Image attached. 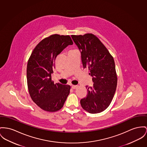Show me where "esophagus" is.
<instances>
[{
  "instance_id": "1",
  "label": "esophagus",
  "mask_w": 147,
  "mask_h": 147,
  "mask_svg": "<svg viewBox=\"0 0 147 147\" xmlns=\"http://www.w3.org/2000/svg\"><path fill=\"white\" fill-rule=\"evenodd\" d=\"M78 85H72L71 88L72 89H76V88H78Z\"/></svg>"
}]
</instances>
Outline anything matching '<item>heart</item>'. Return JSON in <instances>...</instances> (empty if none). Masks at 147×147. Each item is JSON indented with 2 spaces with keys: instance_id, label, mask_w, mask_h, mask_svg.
Instances as JSON below:
<instances>
[{
  "instance_id": "heart-1",
  "label": "heart",
  "mask_w": 147,
  "mask_h": 147,
  "mask_svg": "<svg viewBox=\"0 0 147 147\" xmlns=\"http://www.w3.org/2000/svg\"><path fill=\"white\" fill-rule=\"evenodd\" d=\"M76 51V50H75V49H72V50H70V51H69V53L72 52H74V51Z\"/></svg>"
}]
</instances>
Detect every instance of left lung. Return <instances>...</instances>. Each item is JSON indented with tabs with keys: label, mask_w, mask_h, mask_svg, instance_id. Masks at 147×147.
Instances as JSON below:
<instances>
[{
	"label": "left lung",
	"mask_w": 147,
	"mask_h": 147,
	"mask_svg": "<svg viewBox=\"0 0 147 147\" xmlns=\"http://www.w3.org/2000/svg\"><path fill=\"white\" fill-rule=\"evenodd\" d=\"M81 54L84 69L88 68L93 86H86L88 94L81 99L82 108L91 114L104 111L110 105L117 86L113 57L98 37L92 33L72 35Z\"/></svg>",
	"instance_id": "8db88e82"
}]
</instances>
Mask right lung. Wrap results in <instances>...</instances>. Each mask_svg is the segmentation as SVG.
<instances>
[{"mask_svg": "<svg viewBox=\"0 0 147 147\" xmlns=\"http://www.w3.org/2000/svg\"><path fill=\"white\" fill-rule=\"evenodd\" d=\"M72 44L69 35L52 34L39 42L28 61L27 79L30 96L45 111L55 112L60 110L69 94L70 86L55 84L51 75L57 56Z\"/></svg>", "mask_w": 147, "mask_h": 147, "instance_id": "1", "label": "right lung"}]
</instances>
